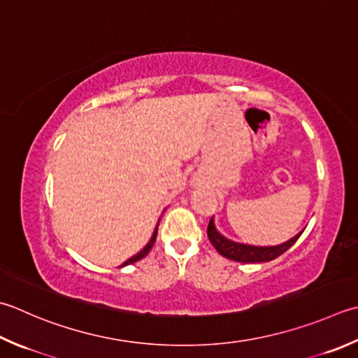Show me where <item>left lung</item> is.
Listing matches in <instances>:
<instances>
[{
    "mask_svg": "<svg viewBox=\"0 0 358 358\" xmlns=\"http://www.w3.org/2000/svg\"><path fill=\"white\" fill-rule=\"evenodd\" d=\"M301 234H303V231H301V233L296 234L295 237H292L290 241H287L285 243H281V245H276V247H253V245L236 243L233 241L225 239V237L219 234V231L215 229L213 219L209 220V225H208V237L214 245V248L219 251L223 257H228L231 261L243 262V264L273 261V259H276L278 256L285 253V251L299 239Z\"/></svg>",
    "mask_w": 358,
    "mask_h": 358,
    "instance_id": "obj_1",
    "label": "left lung"
}]
</instances>
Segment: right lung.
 Here are the masks:
<instances>
[{
  "label": "right lung",
  "instance_id": "right-lung-1",
  "mask_svg": "<svg viewBox=\"0 0 358 358\" xmlns=\"http://www.w3.org/2000/svg\"><path fill=\"white\" fill-rule=\"evenodd\" d=\"M158 225H159V223H158ZM158 225H157V228H155V231H153V236H152V239L149 241V243H147L145 245V247L141 250V251H139V253L138 255H135V256H133V257H130L129 259V261H125L122 265H121V267H125V265H129V264H133V262H136V261H139V259H143L144 256H147V253H149V251H150V248L153 247V243H155V239H157V234H158Z\"/></svg>",
  "mask_w": 358,
  "mask_h": 358
}]
</instances>
